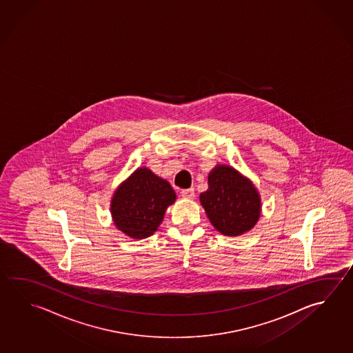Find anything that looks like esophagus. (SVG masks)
I'll return each instance as SVG.
<instances>
[{"instance_id": "obj_1", "label": "esophagus", "mask_w": 353, "mask_h": 353, "mask_svg": "<svg viewBox=\"0 0 353 353\" xmlns=\"http://www.w3.org/2000/svg\"><path fill=\"white\" fill-rule=\"evenodd\" d=\"M181 196H183V198H185V199H192V198L195 196V192H194V189H192V188H189V189H183V190H181Z\"/></svg>"}]
</instances>
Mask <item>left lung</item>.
Instances as JSON below:
<instances>
[{
  "instance_id": "1",
  "label": "left lung",
  "mask_w": 353,
  "mask_h": 353,
  "mask_svg": "<svg viewBox=\"0 0 353 353\" xmlns=\"http://www.w3.org/2000/svg\"><path fill=\"white\" fill-rule=\"evenodd\" d=\"M208 184V190L200 194V203L216 230L237 236L256 224L261 203L251 181L234 168L218 165L209 174Z\"/></svg>"
}]
</instances>
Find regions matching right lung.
I'll use <instances>...</instances> for the list:
<instances>
[{
  "label": "right lung",
  "mask_w": 353,
  "mask_h": 353,
  "mask_svg": "<svg viewBox=\"0 0 353 353\" xmlns=\"http://www.w3.org/2000/svg\"><path fill=\"white\" fill-rule=\"evenodd\" d=\"M175 196L167 180L157 176L147 168H139L113 195L110 210L114 224L133 239L150 236L161 225Z\"/></svg>",
  "instance_id": "obj_1"
}]
</instances>
